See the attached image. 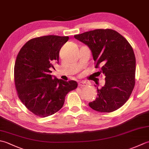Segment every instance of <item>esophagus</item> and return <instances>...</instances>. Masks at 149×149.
<instances>
[{
    "mask_svg": "<svg viewBox=\"0 0 149 149\" xmlns=\"http://www.w3.org/2000/svg\"><path fill=\"white\" fill-rule=\"evenodd\" d=\"M78 85H79V86L83 87V86H86V83L84 81H81V82H79V83Z\"/></svg>",
    "mask_w": 149,
    "mask_h": 149,
    "instance_id": "1",
    "label": "esophagus"
}]
</instances>
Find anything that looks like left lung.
Instances as JSON below:
<instances>
[{"label":"left lung","instance_id":"left-lung-1","mask_svg":"<svg viewBox=\"0 0 149 149\" xmlns=\"http://www.w3.org/2000/svg\"><path fill=\"white\" fill-rule=\"evenodd\" d=\"M74 38L89 47L95 68L102 65L100 73L106 77L105 85L97 88V97L89 106L104 113L119 109L135 84L136 58L131 45L120 33L109 29L88 31Z\"/></svg>","mask_w":149,"mask_h":149}]
</instances>
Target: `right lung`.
<instances>
[{"label": "right lung", "mask_w": 149, "mask_h": 149, "mask_svg": "<svg viewBox=\"0 0 149 149\" xmlns=\"http://www.w3.org/2000/svg\"><path fill=\"white\" fill-rule=\"evenodd\" d=\"M68 36H44L31 39L19 51L14 68L19 99L35 115L47 117L63 107L68 92L77 87L75 81H65L50 75L59 63V53Z\"/></svg>", "instance_id": "1"}]
</instances>
